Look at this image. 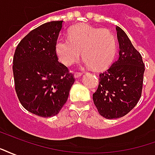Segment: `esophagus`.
<instances>
[{"label":"esophagus","instance_id":"esophagus-1","mask_svg":"<svg viewBox=\"0 0 155 155\" xmlns=\"http://www.w3.org/2000/svg\"><path fill=\"white\" fill-rule=\"evenodd\" d=\"M82 74H82V73H81V72H76V73L74 74V77L75 78V79H78L79 77H81Z\"/></svg>","mask_w":155,"mask_h":155}]
</instances>
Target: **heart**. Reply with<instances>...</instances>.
I'll list each match as a JSON object with an SVG mask.
<instances>
[{"label": "heart", "mask_w": 155, "mask_h": 155, "mask_svg": "<svg viewBox=\"0 0 155 155\" xmlns=\"http://www.w3.org/2000/svg\"><path fill=\"white\" fill-rule=\"evenodd\" d=\"M54 50L60 61L66 66L76 62L82 51L85 67L101 70L113 61L116 42L114 35L106 30L79 25L71 29L69 38L57 39Z\"/></svg>", "instance_id": "b5f03b06"}]
</instances>
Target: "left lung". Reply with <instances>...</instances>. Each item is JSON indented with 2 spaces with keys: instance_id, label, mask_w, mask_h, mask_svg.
<instances>
[{
  "instance_id": "8db88e82",
  "label": "left lung",
  "mask_w": 155,
  "mask_h": 155,
  "mask_svg": "<svg viewBox=\"0 0 155 155\" xmlns=\"http://www.w3.org/2000/svg\"><path fill=\"white\" fill-rule=\"evenodd\" d=\"M119 57L100 74L99 86L93 94L98 112L106 119L124 116L141 97L144 64L142 56L122 29L116 26Z\"/></svg>"
}]
</instances>
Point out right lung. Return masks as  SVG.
Returning a JSON list of instances; mask_svg holds the SVG:
<instances>
[{"label": "right lung", "mask_w": 155, "mask_h": 155, "mask_svg": "<svg viewBox=\"0 0 155 155\" xmlns=\"http://www.w3.org/2000/svg\"><path fill=\"white\" fill-rule=\"evenodd\" d=\"M63 21L45 23L28 33L13 57L15 89L26 110L41 117H52L67 101L74 78L58 61L54 45Z\"/></svg>", "instance_id": "obj_1"}]
</instances>
